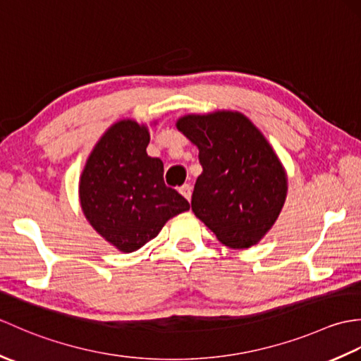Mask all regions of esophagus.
I'll return each mask as SVG.
<instances>
[{
    "label": "esophagus",
    "mask_w": 361,
    "mask_h": 361,
    "mask_svg": "<svg viewBox=\"0 0 361 361\" xmlns=\"http://www.w3.org/2000/svg\"><path fill=\"white\" fill-rule=\"evenodd\" d=\"M180 194L186 198V200H190V195H192V188H190V185H183L180 189Z\"/></svg>",
    "instance_id": "1"
}]
</instances>
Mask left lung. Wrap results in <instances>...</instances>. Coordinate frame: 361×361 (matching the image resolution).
<instances>
[{
    "label": "left lung",
    "instance_id": "1",
    "mask_svg": "<svg viewBox=\"0 0 361 361\" xmlns=\"http://www.w3.org/2000/svg\"><path fill=\"white\" fill-rule=\"evenodd\" d=\"M176 128L198 147L203 167L192 211L229 248H250L286 202L287 173L260 130L239 111L186 114Z\"/></svg>",
    "mask_w": 361,
    "mask_h": 361
}]
</instances>
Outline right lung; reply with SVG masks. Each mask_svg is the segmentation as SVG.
<instances>
[{
	"label": "right lung",
	"instance_id": "add662e5",
	"mask_svg": "<svg viewBox=\"0 0 361 361\" xmlns=\"http://www.w3.org/2000/svg\"><path fill=\"white\" fill-rule=\"evenodd\" d=\"M149 128L122 119L90 153L79 183L80 206L90 225L122 252L155 239L169 219L190 204L164 185V166L147 155Z\"/></svg>",
	"mask_w": 361,
	"mask_h": 361
}]
</instances>
